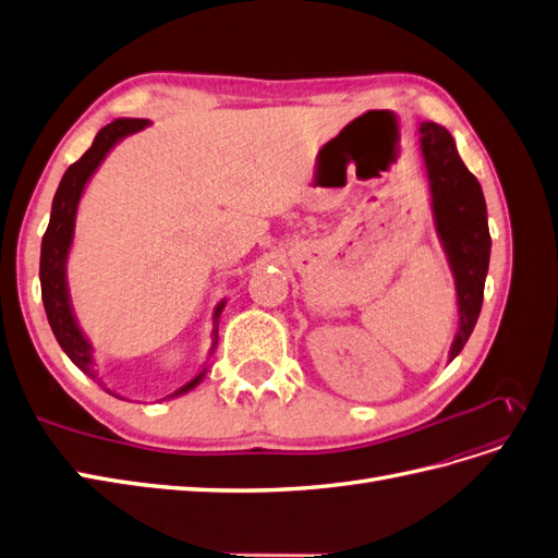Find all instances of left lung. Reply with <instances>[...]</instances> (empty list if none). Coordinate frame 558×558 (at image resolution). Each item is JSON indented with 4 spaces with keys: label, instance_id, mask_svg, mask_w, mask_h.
Returning <instances> with one entry per match:
<instances>
[{
    "label": "left lung",
    "instance_id": "1",
    "mask_svg": "<svg viewBox=\"0 0 558 558\" xmlns=\"http://www.w3.org/2000/svg\"><path fill=\"white\" fill-rule=\"evenodd\" d=\"M418 132L435 232L449 260L459 302V330L449 349V361H453L465 347L482 312L492 234L482 185L463 165L451 134L437 123H421Z\"/></svg>",
    "mask_w": 558,
    "mask_h": 558
}]
</instances>
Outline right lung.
<instances>
[{
    "label": "right lung",
    "mask_w": 558,
    "mask_h": 558,
    "mask_svg": "<svg viewBox=\"0 0 558 558\" xmlns=\"http://www.w3.org/2000/svg\"><path fill=\"white\" fill-rule=\"evenodd\" d=\"M148 125L146 118H116L113 123L97 132L93 146L83 154L70 170L64 172L56 197H53V209H50V221L46 228V234L41 240V263H39V279H41V300L44 310L48 316L50 330H53L58 344L72 363L83 369L88 377H97L95 373V361H93V344L86 340V335L81 332L76 316L72 310L70 289H66V258H70V248L74 242V226H76V209L83 191H86V183L95 174V170L102 160L107 158L109 150L130 134L140 132ZM226 307V300H221L214 310V330H211V351L216 349L218 340V316H221ZM207 367L191 379L185 386H181L174 396L189 393L195 388L202 377H205Z\"/></svg>",
    "instance_id": "obj_1"
}]
</instances>
